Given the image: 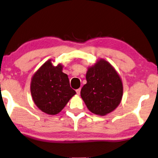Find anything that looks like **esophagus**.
Returning a JSON list of instances; mask_svg holds the SVG:
<instances>
[{
	"label": "esophagus",
	"instance_id": "34e87169",
	"mask_svg": "<svg viewBox=\"0 0 158 158\" xmlns=\"http://www.w3.org/2000/svg\"><path fill=\"white\" fill-rule=\"evenodd\" d=\"M76 92H77V94H80V92H81V89L79 88V89H77Z\"/></svg>",
	"mask_w": 158,
	"mask_h": 158
}]
</instances>
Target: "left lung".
I'll return each instance as SVG.
<instances>
[{"instance_id": "obj_1", "label": "left lung", "mask_w": 158, "mask_h": 158, "mask_svg": "<svg viewBox=\"0 0 158 158\" xmlns=\"http://www.w3.org/2000/svg\"><path fill=\"white\" fill-rule=\"evenodd\" d=\"M86 79L81 97L90 112L104 116L118 106L123 94V82L108 61L99 60L88 69Z\"/></svg>"}]
</instances>
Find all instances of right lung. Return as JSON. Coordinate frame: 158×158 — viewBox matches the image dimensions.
<instances>
[{
  "label": "right lung",
  "mask_w": 158,
  "mask_h": 158,
  "mask_svg": "<svg viewBox=\"0 0 158 158\" xmlns=\"http://www.w3.org/2000/svg\"><path fill=\"white\" fill-rule=\"evenodd\" d=\"M61 64L53 66L46 61L35 73L31 82V93L34 103L42 112L54 115L63 110L76 94L71 88L67 74L62 72Z\"/></svg>",
  "instance_id": "right-lung-1"
}]
</instances>
